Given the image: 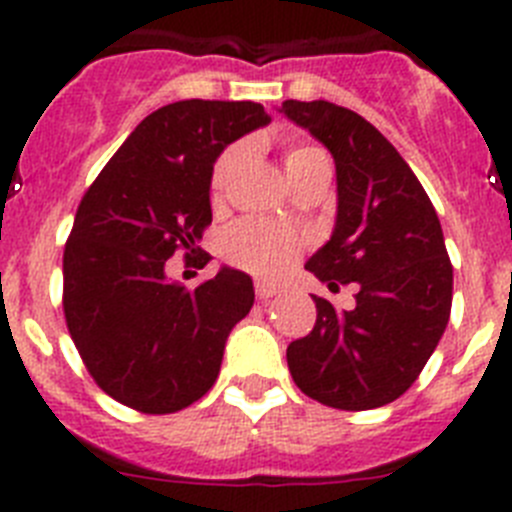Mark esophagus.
<instances>
[{"mask_svg":"<svg viewBox=\"0 0 512 512\" xmlns=\"http://www.w3.org/2000/svg\"><path fill=\"white\" fill-rule=\"evenodd\" d=\"M274 295H279V289L274 287V284L256 282V297H259V300H269V297H274Z\"/></svg>","mask_w":512,"mask_h":512,"instance_id":"1","label":"esophagus"}]
</instances>
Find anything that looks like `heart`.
Masks as SVG:
<instances>
[{"label":"heart","instance_id":"1","mask_svg":"<svg viewBox=\"0 0 512 512\" xmlns=\"http://www.w3.org/2000/svg\"><path fill=\"white\" fill-rule=\"evenodd\" d=\"M241 156V143H233V146L220 153V158L212 166L210 179L215 197L225 192ZM318 164H328V156L318 146L295 143V146H289L284 151V169H287L289 182H295L297 176H302ZM302 248H305V238L297 230L287 228V225L269 223V220H243V223L233 225L223 238V256L230 264L266 279L284 274L289 266L295 264Z\"/></svg>","mask_w":512,"mask_h":512}]
</instances>
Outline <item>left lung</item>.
Masks as SVG:
<instances>
[{
    "label": "left lung",
    "mask_w": 512,
    "mask_h": 512,
    "mask_svg": "<svg viewBox=\"0 0 512 512\" xmlns=\"http://www.w3.org/2000/svg\"><path fill=\"white\" fill-rule=\"evenodd\" d=\"M282 112L336 161V228L305 269L330 289H359L354 310L343 312L312 297L318 320L289 343V372L328 408H382L408 392L449 323L454 269L441 223L418 176L372 122L325 99H287Z\"/></svg>",
    "instance_id": "8db88e82"
}]
</instances>
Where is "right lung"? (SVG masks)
Masks as SVG:
<instances>
[{
    "label": "right lung",
    "mask_w": 512,
    "mask_h": 512,
    "mask_svg": "<svg viewBox=\"0 0 512 512\" xmlns=\"http://www.w3.org/2000/svg\"><path fill=\"white\" fill-rule=\"evenodd\" d=\"M269 120L256 102L166 104L81 197L63 251V315L81 361L112 400L166 415L215 384L230 330L253 307V282L223 266L187 289L166 279V261L200 251L212 223V164ZM207 261L202 251L200 266Z\"/></svg>",
    "instance_id": "obj_1"
}]
</instances>
